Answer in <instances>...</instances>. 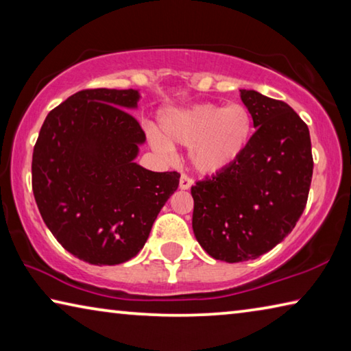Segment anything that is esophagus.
Instances as JSON below:
<instances>
[{"label": "esophagus", "instance_id": "esophagus-1", "mask_svg": "<svg viewBox=\"0 0 351 351\" xmlns=\"http://www.w3.org/2000/svg\"><path fill=\"white\" fill-rule=\"evenodd\" d=\"M192 184H193V181L190 180V178H189L187 175H182V176L180 178V189H181V190H189L190 187H192Z\"/></svg>", "mask_w": 351, "mask_h": 351}]
</instances>
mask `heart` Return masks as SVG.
Here are the masks:
<instances>
[{
  "mask_svg": "<svg viewBox=\"0 0 351 351\" xmlns=\"http://www.w3.org/2000/svg\"><path fill=\"white\" fill-rule=\"evenodd\" d=\"M162 138L152 134L153 147L169 153L171 144L189 148L192 167L204 175L223 171L239 161L254 132L252 114L245 105H195L161 116Z\"/></svg>",
  "mask_w": 351,
  "mask_h": 351,
  "instance_id": "b5f03b06",
  "label": "heart"
}]
</instances>
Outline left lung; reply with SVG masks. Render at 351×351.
I'll use <instances>...</instances> for the list:
<instances>
[{"label":"left lung","instance_id":"left-lung-1","mask_svg":"<svg viewBox=\"0 0 351 351\" xmlns=\"http://www.w3.org/2000/svg\"><path fill=\"white\" fill-rule=\"evenodd\" d=\"M255 133L230 167L192 187V228L215 260L260 257L291 234L313 178L310 130L282 100L240 90Z\"/></svg>","mask_w":351,"mask_h":351}]
</instances>
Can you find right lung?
Instances as JSON below:
<instances>
[{
    "label": "right lung",
    "instance_id": "right-lung-1",
    "mask_svg": "<svg viewBox=\"0 0 351 351\" xmlns=\"http://www.w3.org/2000/svg\"><path fill=\"white\" fill-rule=\"evenodd\" d=\"M138 90H83L46 116L32 154V190L57 241L86 263L128 261L144 247L178 171L134 162L145 133L128 110Z\"/></svg>",
    "mask_w": 351,
    "mask_h": 351
}]
</instances>
